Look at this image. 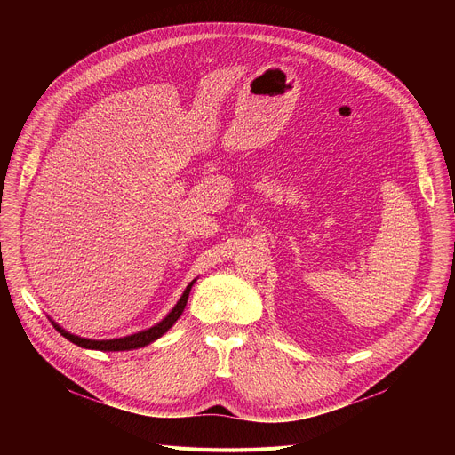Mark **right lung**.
Returning <instances> with one entry per match:
<instances>
[{
	"mask_svg": "<svg viewBox=\"0 0 455 455\" xmlns=\"http://www.w3.org/2000/svg\"><path fill=\"white\" fill-rule=\"evenodd\" d=\"M197 282L191 280L188 285L184 293L180 295V299L177 300V304L173 306V309L170 314H167L160 323H156L155 326L148 328V330H141V331H136V333H131V336H125V338H116V339H88V338H81V336H76V333H71L68 330H64L59 323H55L52 317V324L55 326V330L60 333V336H64L68 341H71L77 347H83V348H90V350H103V352H122V350H134V348H141V347H148L151 345L153 341L160 339L164 333L170 330L177 321L179 317L182 315L184 307H186V302H188V297H189V291H191V285H194Z\"/></svg>",
	"mask_w": 455,
	"mask_h": 455,
	"instance_id": "1",
	"label": "right lung"
}]
</instances>
